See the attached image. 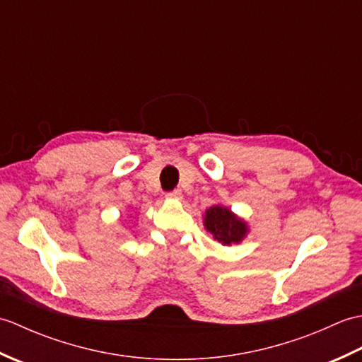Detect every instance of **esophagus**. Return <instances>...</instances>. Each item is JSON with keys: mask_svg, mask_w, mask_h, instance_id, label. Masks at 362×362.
Segmentation results:
<instances>
[{"mask_svg": "<svg viewBox=\"0 0 362 362\" xmlns=\"http://www.w3.org/2000/svg\"><path fill=\"white\" fill-rule=\"evenodd\" d=\"M166 199H177V201H180L182 199L180 189H174V191H171V193H166Z\"/></svg>", "mask_w": 362, "mask_h": 362, "instance_id": "34e87169", "label": "esophagus"}]
</instances>
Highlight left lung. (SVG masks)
Returning <instances> with one entry per match:
<instances>
[{
	"mask_svg": "<svg viewBox=\"0 0 362 362\" xmlns=\"http://www.w3.org/2000/svg\"><path fill=\"white\" fill-rule=\"evenodd\" d=\"M204 227L222 245L241 244L250 232L249 222L222 204H214L205 210Z\"/></svg>",
	"mask_w": 362,
	"mask_h": 362,
	"instance_id": "obj_1",
	"label": "left lung"
}]
</instances>
